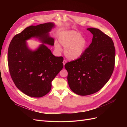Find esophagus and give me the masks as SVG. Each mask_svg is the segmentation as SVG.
<instances>
[{"mask_svg":"<svg viewBox=\"0 0 127 127\" xmlns=\"http://www.w3.org/2000/svg\"><path fill=\"white\" fill-rule=\"evenodd\" d=\"M66 62H67V61H66V60H64V61H63V65H65V64L66 63Z\"/></svg>","mask_w":127,"mask_h":127,"instance_id":"obj_1","label":"esophagus"}]
</instances>
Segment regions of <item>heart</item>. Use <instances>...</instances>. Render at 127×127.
Listing matches in <instances>:
<instances>
[{"instance_id": "b5f03b06", "label": "heart", "mask_w": 127, "mask_h": 127, "mask_svg": "<svg viewBox=\"0 0 127 127\" xmlns=\"http://www.w3.org/2000/svg\"><path fill=\"white\" fill-rule=\"evenodd\" d=\"M81 34L75 31H70L61 34L59 37L60 43L65 47L64 53L70 60H75L80 58L85 52L87 41ZM55 47L59 51H62L60 45L55 42Z\"/></svg>"}]
</instances>
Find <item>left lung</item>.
Masks as SVG:
<instances>
[{"instance_id":"obj_1","label":"left lung","mask_w":127,"mask_h":127,"mask_svg":"<svg viewBox=\"0 0 127 127\" xmlns=\"http://www.w3.org/2000/svg\"><path fill=\"white\" fill-rule=\"evenodd\" d=\"M93 35L91 44L77 60L66 63L70 90L86 96L102 89L114 68L115 50L112 38L97 28L87 29Z\"/></svg>"}]
</instances>
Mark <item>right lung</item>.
Wrapping results in <instances>:
<instances>
[{
    "instance_id": "add662e5",
    "label": "right lung",
    "mask_w": 127,
    "mask_h": 127,
    "mask_svg": "<svg viewBox=\"0 0 127 127\" xmlns=\"http://www.w3.org/2000/svg\"><path fill=\"white\" fill-rule=\"evenodd\" d=\"M53 23L31 26L15 35L9 45L8 62L9 71L16 87L32 97H42L51 89V82L63 67V58L56 57L45 44L54 45L49 32ZM35 37L42 44L34 51L26 40Z\"/></svg>"
}]
</instances>
